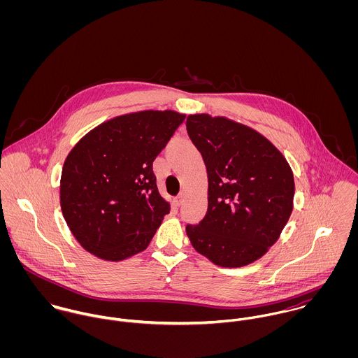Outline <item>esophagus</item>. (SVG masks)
I'll return each instance as SVG.
<instances>
[{
  "label": "esophagus",
  "mask_w": 358,
  "mask_h": 358,
  "mask_svg": "<svg viewBox=\"0 0 358 358\" xmlns=\"http://www.w3.org/2000/svg\"><path fill=\"white\" fill-rule=\"evenodd\" d=\"M183 203H185V194L180 193V194L175 199V204L178 205V206H180V205H183Z\"/></svg>",
  "instance_id": "34e87169"
}]
</instances>
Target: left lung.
<instances>
[{"mask_svg": "<svg viewBox=\"0 0 358 358\" xmlns=\"http://www.w3.org/2000/svg\"><path fill=\"white\" fill-rule=\"evenodd\" d=\"M186 129L208 173V209L197 224H186L190 243L219 266L250 264L277 241L291 216L292 171L245 125L197 114L187 117Z\"/></svg>", "mask_w": 358, "mask_h": 358, "instance_id": "obj_1", "label": "left lung"}]
</instances>
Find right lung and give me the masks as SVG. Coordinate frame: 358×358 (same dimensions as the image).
<instances>
[{
	"mask_svg": "<svg viewBox=\"0 0 358 358\" xmlns=\"http://www.w3.org/2000/svg\"><path fill=\"white\" fill-rule=\"evenodd\" d=\"M185 117L152 110L121 115L91 131L67 155L60 206L88 252L117 262L148 248L169 213L153 161Z\"/></svg>",
	"mask_w": 358,
	"mask_h": 358,
	"instance_id": "obj_1",
	"label": "right lung"
}]
</instances>
